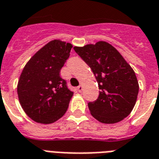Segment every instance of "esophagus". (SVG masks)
<instances>
[{
	"label": "esophagus",
	"mask_w": 159,
	"mask_h": 159,
	"mask_svg": "<svg viewBox=\"0 0 159 159\" xmlns=\"http://www.w3.org/2000/svg\"><path fill=\"white\" fill-rule=\"evenodd\" d=\"M83 85H79L78 87H77V90H78V92H82L83 91Z\"/></svg>",
	"instance_id": "obj_1"
}]
</instances>
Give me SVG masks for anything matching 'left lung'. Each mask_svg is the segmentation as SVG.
Segmentation results:
<instances>
[{"label":"left lung","mask_w":159,"mask_h":159,"mask_svg":"<svg viewBox=\"0 0 159 159\" xmlns=\"http://www.w3.org/2000/svg\"><path fill=\"white\" fill-rule=\"evenodd\" d=\"M74 50L91 68L100 89L97 99L89 103L92 116L104 124L121 121L133 109L139 91L133 69L104 41L75 46Z\"/></svg>","instance_id":"left-lung-1"}]
</instances>
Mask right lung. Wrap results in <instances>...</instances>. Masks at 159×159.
Listing matches in <instances>:
<instances>
[{
	"instance_id": "add662e5",
	"label": "right lung",
	"mask_w": 159,
	"mask_h": 159,
	"mask_svg": "<svg viewBox=\"0 0 159 159\" xmlns=\"http://www.w3.org/2000/svg\"><path fill=\"white\" fill-rule=\"evenodd\" d=\"M72 45L52 40L41 48L23 68L17 84L21 106L29 117L42 124L61 118L73 92L60 76Z\"/></svg>"
}]
</instances>
